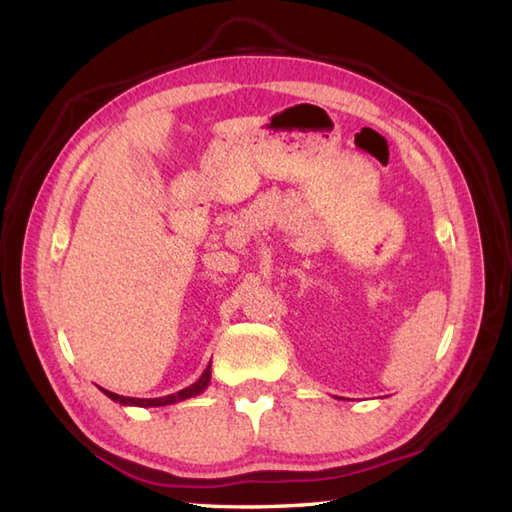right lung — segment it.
I'll return each instance as SVG.
<instances>
[{"label":"right lung","instance_id":"1","mask_svg":"<svg viewBox=\"0 0 512 512\" xmlns=\"http://www.w3.org/2000/svg\"><path fill=\"white\" fill-rule=\"evenodd\" d=\"M211 383V363L209 367L204 369V374L195 380L193 385L180 389L178 394H169V396H162V398H129V396H118L114 394V391H107L101 387L103 394L107 398H112L114 402H121V405L125 407H165V405H173V402H180V400H187V398H193V396H200L202 391L209 387Z\"/></svg>","mask_w":512,"mask_h":512}]
</instances>
